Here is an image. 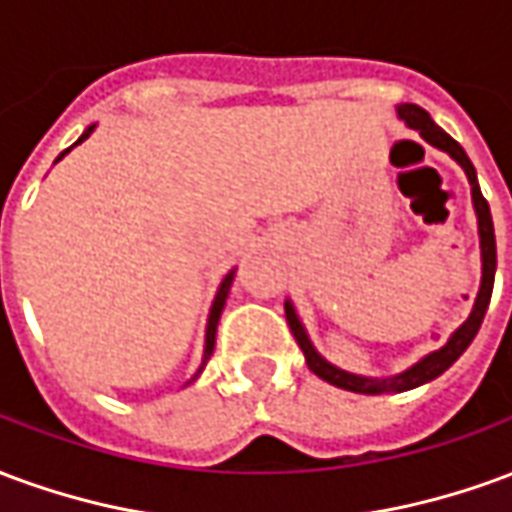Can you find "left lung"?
I'll list each match as a JSON object with an SVG mask.
<instances>
[{"mask_svg": "<svg viewBox=\"0 0 512 512\" xmlns=\"http://www.w3.org/2000/svg\"><path fill=\"white\" fill-rule=\"evenodd\" d=\"M397 117L406 123L408 128H414L419 131V136L428 142V145L439 147L444 153H450L458 164L466 172V178H469V186H472V202H474V213H477V230H480V255H483V279H480V290H477V299H474L472 315L466 318V321L450 334V340L447 345H441L439 351H433V354L422 356L417 365H411L403 373H397V376L389 378H367V376H354V373H345L340 367H334L332 362H326L318 351H315V345L310 343V337L304 332V326H301L299 315H296V307H293V301H285V318H288V326L293 337H296V343L304 351V359H307V365L318 378L323 381H329V384L340 386V389H348V392H359V395H384V392H406V389H414V386H422L433 381V378H439L447 367L458 359V356L472 345L474 334L480 332V323L485 318V310H488V301H491V290H494V274H496V238H494V222H491V208H488V202H485L483 191H480V183H477V172H474V164L466 156V150H463L455 139H452L447 131H441L425 109H419L414 104H403L397 106Z\"/></svg>", "mask_w": 512, "mask_h": 512, "instance_id": "obj_1", "label": "left lung"}]
</instances>
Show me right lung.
Wrapping results in <instances>:
<instances>
[{"mask_svg": "<svg viewBox=\"0 0 512 512\" xmlns=\"http://www.w3.org/2000/svg\"><path fill=\"white\" fill-rule=\"evenodd\" d=\"M93 128L95 126L87 128V131H84V134L79 136V142H76V145H82L84 139L93 134ZM65 153H71V147H68V150H62L60 156H57V161H60V158L65 156ZM233 277H235V271H230V274H227V277L222 279V285H219V290H216V299H213V304H211V315H208V329H205V351H202V365H200V370L194 373V378L200 376L202 370H205V365H208V359H211V354H213V345H216V326H219V318H222L224 301H227V293H230ZM194 378H191V381H194Z\"/></svg>", "mask_w": 512, "mask_h": 512, "instance_id": "1", "label": "right lung"}]
</instances>
